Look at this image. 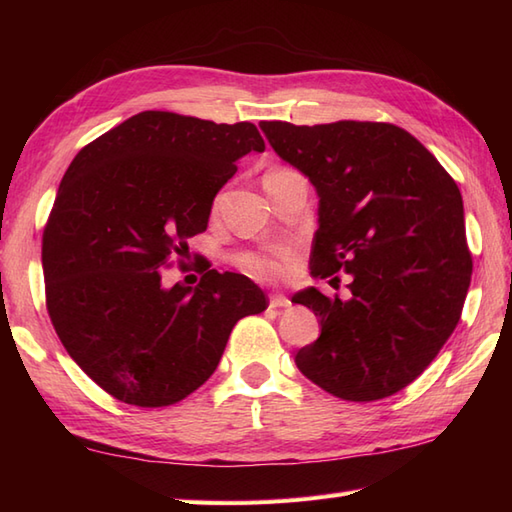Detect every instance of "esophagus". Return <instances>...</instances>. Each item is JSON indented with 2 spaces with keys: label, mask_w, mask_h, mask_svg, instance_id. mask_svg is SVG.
I'll return each instance as SVG.
<instances>
[{
  "label": "esophagus",
  "mask_w": 512,
  "mask_h": 512,
  "mask_svg": "<svg viewBox=\"0 0 512 512\" xmlns=\"http://www.w3.org/2000/svg\"><path fill=\"white\" fill-rule=\"evenodd\" d=\"M290 299L284 295H270V308H288Z\"/></svg>",
  "instance_id": "esophagus-1"
}]
</instances>
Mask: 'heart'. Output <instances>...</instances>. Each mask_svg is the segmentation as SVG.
<instances>
[{"mask_svg":"<svg viewBox=\"0 0 512 512\" xmlns=\"http://www.w3.org/2000/svg\"><path fill=\"white\" fill-rule=\"evenodd\" d=\"M290 250L284 248H266V250H253L242 257V266L246 273L259 279H279L286 275L290 266Z\"/></svg>","mask_w":512,"mask_h":512,"instance_id":"obj_1","label":"heart"}]
</instances>
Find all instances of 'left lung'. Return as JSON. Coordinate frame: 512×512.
<instances>
[{"instance_id":"1","label":"left lung","mask_w":512,"mask_h":512,"mask_svg":"<svg viewBox=\"0 0 512 512\" xmlns=\"http://www.w3.org/2000/svg\"><path fill=\"white\" fill-rule=\"evenodd\" d=\"M259 127L319 193L310 275L332 277V286L341 281L334 275H352L350 299L317 288L292 299L321 319L297 367L336 398L394 396L431 365L462 317L473 257L458 184L391 123Z\"/></svg>"}]
</instances>
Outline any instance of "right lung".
I'll use <instances>...</instances> for the list:
<instances>
[{"label": "right lung", "mask_w": 512, "mask_h": 512, "mask_svg": "<svg viewBox=\"0 0 512 512\" xmlns=\"http://www.w3.org/2000/svg\"><path fill=\"white\" fill-rule=\"evenodd\" d=\"M253 123L140 112L74 156L41 239L46 308L96 385L134 407H169L204 385L239 319L268 308L253 281L206 268L165 286L171 257L204 233L237 160L264 151Z\"/></svg>", "instance_id": "right-lung-1"}]
</instances>
